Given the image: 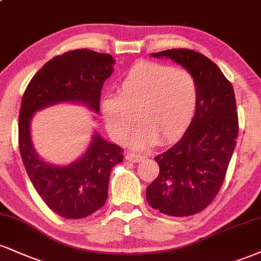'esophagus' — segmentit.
Masks as SVG:
<instances>
[{"mask_svg": "<svg viewBox=\"0 0 261 261\" xmlns=\"http://www.w3.org/2000/svg\"><path fill=\"white\" fill-rule=\"evenodd\" d=\"M125 159H126L127 162H133V163H139L143 159L142 155L140 154H135V153H127L126 155H125Z\"/></svg>", "mask_w": 261, "mask_h": 261, "instance_id": "1", "label": "esophagus"}]
</instances>
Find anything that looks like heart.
<instances>
[{
    "label": "heart",
    "mask_w": 261,
    "mask_h": 261,
    "mask_svg": "<svg viewBox=\"0 0 261 261\" xmlns=\"http://www.w3.org/2000/svg\"><path fill=\"white\" fill-rule=\"evenodd\" d=\"M197 99L196 79L186 69L139 62L121 79L117 97H107L100 108L117 142L126 140L136 117L139 126L131 144L142 149L178 139L192 121Z\"/></svg>",
    "instance_id": "1"
}]
</instances>
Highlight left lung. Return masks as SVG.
I'll use <instances>...</instances> for the list:
<instances>
[{
	"mask_svg": "<svg viewBox=\"0 0 261 261\" xmlns=\"http://www.w3.org/2000/svg\"><path fill=\"white\" fill-rule=\"evenodd\" d=\"M178 63L196 79L194 117L180 141L155 156L159 175L147 187L153 209L190 216L205 209L224 184L238 136L233 87L214 62L202 53L174 48L152 53Z\"/></svg>",
	"mask_w": 261,
	"mask_h": 261,
	"instance_id": "obj_1",
	"label": "left lung"
}]
</instances>
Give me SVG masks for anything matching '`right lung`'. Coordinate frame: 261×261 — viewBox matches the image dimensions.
<instances>
[{
  "label": "right lung",
  "mask_w": 261,
  "mask_h": 261,
  "mask_svg": "<svg viewBox=\"0 0 261 261\" xmlns=\"http://www.w3.org/2000/svg\"><path fill=\"white\" fill-rule=\"evenodd\" d=\"M111 55L75 49L52 58L28 85L19 112V150L25 170L41 199L64 219L86 218L105 205L112 169L124 159L122 148L93 135L85 154L67 166L43 162L34 149L30 121L36 111L77 102L99 112L100 91L113 73Z\"/></svg>",
  "instance_id": "1"
}]
</instances>
